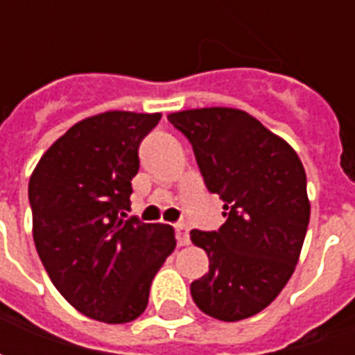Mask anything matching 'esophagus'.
<instances>
[{"label":"esophagus","instance_id":"esophagus-1","mask_svg":"<svg viewBox=\"0 0 355 355\" xmlns=\"http://www.w3.org/2000/svg\"><path fill=\"white\" fill-rule=\"evenodd\" d=\"M175 232H177V241H178V245L180 247H184L190 243V236H188V226H186L184 223H180L175 226Z\"/></svg>","mask_w":355,"mask_h":355}]
</instances>
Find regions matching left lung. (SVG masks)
I'll use <instances>...</instances> for the list:
<instances>
[{
    "mask_svg": "<svg viewBox=\"0 0 355 355\" xmlns=\"http://www.w3.org/2000/svg\"><path fill=\"white\" fill-rule=\"evenodd\" d=\"M171 123L190 140L209 192L224 201L216 232H190L209 257L192 283L201 312L239 321L264 310L295 272L310 223L306 173L287 140L243 110L173 112Z\"/></svg>",
    "mask_w": 355,
    "mask_h": 355,
    "instance_id": "1",
    "label": "left lung"
}]
</instances>
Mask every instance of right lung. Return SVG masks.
<instances>
[{
	"instance_id": "right-lung-1",
	"label": "right lung",
	"mask_w": 355,
	"mask_h": 355,
	"mask_svg": "<svg viewBox=\"0 0 355 355\" xmlns=\"http://www.w3.org/2000/svg\"><path fill=\"white\" fill-rule=\"evenodd\" d=\"M159 119V112L125 110L85 117L51 144L30 177L37 254L58 293L91 320H137L177 247L169 224L119 216L131 205L140 140Z\"/></svg>"
}]
</instances>
